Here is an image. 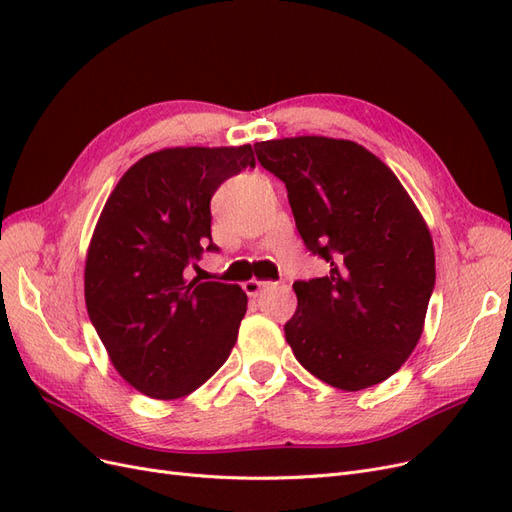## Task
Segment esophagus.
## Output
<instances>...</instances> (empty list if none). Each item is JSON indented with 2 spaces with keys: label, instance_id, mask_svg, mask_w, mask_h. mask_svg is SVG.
I'll return each instance as SVG.
<instances>
[{
  "label": "esophagus",
  "instance_id": "esophagus-1",
  "mask_svg": "<svg viewBox=\"0 0 512 512\" xmlns=\"http://www.w3.org/2000/svg\"><path fill=\"white\" fill-rule=\"evenodd\" d=\"M269 286H271L269 282H260V280H247V282L243 284V290H245L247 297H258V294H260L262 290H267Z\"/></svg>",
  "mask_w": 512,
  "mask_h": 512
}]
</instances>
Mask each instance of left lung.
Masks as SVG:
<instances>
[{
    "label": "left lung",
    "instance_id": "left-lung-1",
    "mask_svg": "<svg viewBox=\"0 0 512 512\" xmlns=\"http://www.w3.org/2000/svg\"><path fill=\"white\" fill-rule=\"evenodd\" d=\"M254 149L286 183L305 247L329 262L324 277L292 284L294 356L342 391L391 378L416 348L436 284L423 215L393 170L352 141L297 136Z\"/></svg>",
    "mask_w": 512,
    "mask_h": 512
}]
</instances>
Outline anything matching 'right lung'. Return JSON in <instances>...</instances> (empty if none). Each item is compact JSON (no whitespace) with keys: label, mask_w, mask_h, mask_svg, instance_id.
Masks as SVG:
<instances>
[{"label":"right lung","mask_w":512,"mask_h":512,"mask_svg":"<svg viewBox=\"0 0 512 512\" xmlns=\"http://www.w3.org/2000/svg\"><path fill=\"white\" fill-rule=\"evenodd\" d=\"M254 168L241 147H175L138 160L108 196L85 262V303L121 378L153 399L190 395L237 342L247 297L190 280L211 241V196Z\"/></svg>","instance_id":"1"}]
</instances>
